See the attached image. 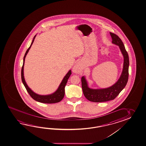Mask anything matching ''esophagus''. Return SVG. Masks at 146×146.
<instances>
[{"instance_id": "1", "label": "esophagus", "mask_w": 146, "mask_h": 146, "mask_svg": "<svg viewBox=\"0 0 146 146\" xmlns=\"http://www.w3.org/2000/svg\"><path fill=\"white\" fill-rule=\"evenodd\" d=\"M80 68V66L79 65H76L75 67H74V69L76 70V69H80L79 68Z\"/></svg>"}]
</instances>
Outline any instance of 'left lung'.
<instances>
[{"mask_svg":"<svg viewBox=\"0 0 146 146\" xmlns=\"http://www.w3.org/2000/svg\"><path fill=\"white\" fill-rule=\"evenodd\" d=\"M112 42L119 47L124 58L122 73L118 81L111 87L104 89L89 88L84 77L81 78L82 88L85 97L90 102H102L114 100L127 85L129 78V58L122 40L116 35L110 33Z\"/></svg>","mask_w":146,"mask_h":146,"instance_id":"left-lung-1","label":"left lung"}]
</instances>
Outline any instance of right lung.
Here are the masks:
<instances>
[{"label": "right lung", "instance_id": "1", "mask_svg": "<svg viewBox=\"0 0 146 146\" xmlns=\"http://www.w3.org/2000/svg\"><path fill=\"white\" fill-rule=\"evenodd\" d=\"M36 36V35L34 36L33 40L32 41V44H31L30 47L29 48V49L27 50V51H26V53H25L24 58H23V65L22 68H21V80H22V82L23 83V85L25 87L29 94H30L32 98L35 100L36 101L44 103V104H55V103L59 102L63 100L64 95H65V87L66 85V83L67 82L68 79L69 78L71 74H72V72L71 70H69V71L68 72L67 74H66V76L64 77L63 80L62 81V82L60 85L59 88L57 89V91H55L54 93L50 94V95H40L35 93L28 87L27 83L25 82V78H24L23 66H24V64H25V58L26 57V55H27V53H28V52L31 48V47L32 46L33 43L34 42V40Z\"/></svg>", "mask_w": 146, "mask_h": 146}]
</instances>
